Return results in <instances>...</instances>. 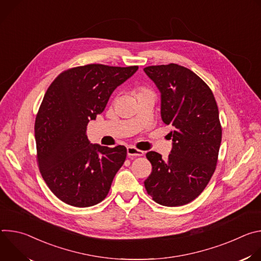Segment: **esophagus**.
Here are the masks:
<instances>
[{
    "label": "esophagus",
    "mask_w": 261,
    "mask_h": 261,
    "mask_svg": "<svg viewBox=\"0 0 261 261\" xmlns=\"http://www.w3.org/2000/svg\"><path fill=\"white\" fill-rule=\"evenodd\" d=\"M127 154L129 157H139V156H143V152L138 150V148L134 147V146H128L127 147Z\"/></svg>",
    "instance_id": "esophagus-1"
}]
</instances>
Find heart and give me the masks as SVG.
<instances>
[{"label": "heart", "mask_w": 261, "mask_h": 261, "mask_svg": "<svg viewBox=\"0 0 261 261\" xmlns=\"http://www.w3.org/2000/svg\"><path fill=\"white\" fill-rule=\"evenodd\" d=\"M148 90H146L145 88H141V89H139V91H138V94H140V93H144V92H147Z\"/></svg>", "instance_id": "heart-1"}]
</instances>
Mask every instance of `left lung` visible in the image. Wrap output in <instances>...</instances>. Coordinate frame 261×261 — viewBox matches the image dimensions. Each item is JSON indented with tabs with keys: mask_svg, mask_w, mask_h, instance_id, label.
<instances>
[{
	"mask_svg": "<svg viewBox=\"0 0 261 261\" xmlns=\"http://www.w3.org/2000/svg\"><path fill=\"white\" fill-rule=\"evenodd\" d=\"M143 70L161 93L163 123L172 127L168 158L146 153L152 172L144 187L161 205L187 204L200 195L216 169L222 139L217 102L208 86L188 68L168 64Z\"/></svg>",
	"mask_w": 261,
	"mask_h": 261,
	"instance_id": "obj_1",
	"label": "left lung"
}]
</instances>
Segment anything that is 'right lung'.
Masks as SVG:
<instances>
[{"label": "right lung", "instance_id": "right-lung-1", "mask_svg": "<svg viewBox=\"0 0 261 261\" xmlns=\"http://www.w3.org/2000/svg\"><path fill=\"white\" fill-rule=\"evenodd\" d=\"M138 66L90 64L63 71L47 89L35 121L37 162L50 191L63 202H101L126 160L124 145L92 144L87 126Z\"/></svg>", "mask_w": 261, "mask_h": 261}]
</instances>
